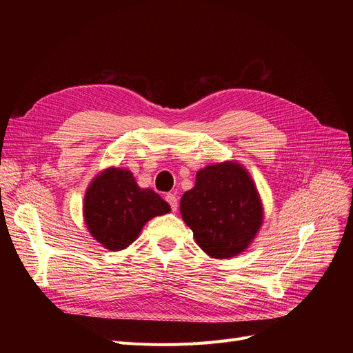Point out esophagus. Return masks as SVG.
I'll return each mask as SVG.
<instances>
[{
  "instance_id": "1",
  "label": "esophagus",
  "mask_w": 353,
  "mask_h": 353,
  "mask_svg": "<svg viewBox=\"0 0 353 353\" xmlns=\"http://www.w3.org/2000/svg\"><path fill=\"white\" fill-rule=\"evenodd\" d=\"M165 200L169 203V206H170V209H172V212H175L178 209V199L175 194H172V193L166 194Z\"/></svg>"
}]
</instances>
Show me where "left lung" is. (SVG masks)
<instances>
[{
	"label": "left lung",
	"instance_id": "1",
	"mask_svg": "<svg viewBox=\"0 0 353 353\" xmlns=\"http://www.w3.org/2000/svg\"><path fill=\"white\" fill-rule=\"evenodd\" d=\"M179 210L201 250L215 259L232 258L248 249L263 219L258 190L237 162L200 169L196 185L181 197Z\"/></svg>",
	"mask_w": 353,
	"mask_h": 353
}]
</instances>
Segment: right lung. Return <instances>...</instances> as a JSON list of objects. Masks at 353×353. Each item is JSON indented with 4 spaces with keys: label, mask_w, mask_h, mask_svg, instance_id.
Instances as JSON below:
<instances>
[{
    "label": "right lung",
    "mask_w": 353,
    "mask_h": 353,
    "mask_svg": "<svg viewBox=\"0 0 353 353\" xmlns=\"http://www.w3.org/2000/svg\"><path fill=\"white\" fill-rule=\"evenodd\" d=\"M170 210L152 188H140L131 170L109 168L95 176L85 193L83 219L91 236L105 249H126L154 216Z\"/></svg>",
    "instance_id": "1"
}]
</instances>
